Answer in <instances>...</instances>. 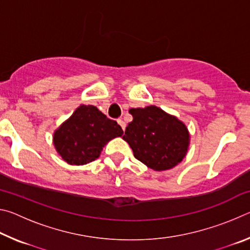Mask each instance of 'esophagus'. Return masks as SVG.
Returning <instances> with one entry per match:
<instances>
[{
    "mask_svg": "<svg viewBox=\"0 0 250 250\" xmlns=\"http://www.w3.org/2000/svg\"><path fill=\"white\" fill-rule=\"evenodd\" d=\"M118 124L120 125V126L122 128V130L125 129V122L122 120V119H118Z\"/></svg>",
    "mask_w": 250,
    "mask_h": 250,
    "instance_id": "esophagus-1",
    "label": "esophagus"
}]
</instances>
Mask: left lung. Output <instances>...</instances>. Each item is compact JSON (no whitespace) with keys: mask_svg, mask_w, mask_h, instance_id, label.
Wrapping results in <instances>:
<instances>
[{"mask_svg":"<svg viewBox=\"0 0 250 250\" xmlns=\"http://www.w3.org/2000/svg\"><path fill=\"white\" fill-rule=\"evenodd\" d=\"M133 120L125 128V141L135 159L154 171L177 166L188 153L189 133L186 125L155 105L130 109Z\"/></svg>","mask_w":250,"mask_h":250,"instance_id":"1","label":"left lung"}]
</instances>
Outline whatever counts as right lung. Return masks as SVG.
<instances>
[{
	"label": "right lung",
	"mask_w": 250,
	"mask_h": 250,
	"mask_svg": "<svg viewBox=\"0 0 250 250\" xmlns=\"http://www.w3.org/2000/svg\"><path fill=\"white\" fill-rule=\"evenodd\" d=\"M124 134L117 121L111 120L91 104H82L55 131L53 142L62 159L71 166L95 161L103 147Z\"/></svg>",
	"instance_id": "add662e5"
}]
</instances>
